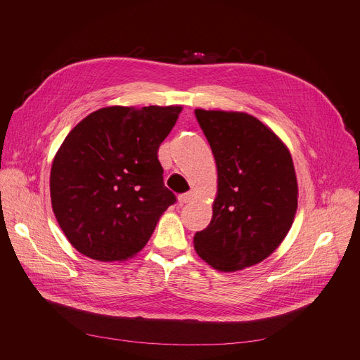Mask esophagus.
Masks as SVG:
<instances>
[{"label":"esophagus","instance_id":"esophagus-1","mask_svg":"<svg viewBox=\"0 0 360 360\" xmlns=\"http://www.w3.org/2000/svg\"><path fill=\"white\" fill-rule=\"evenodd\" d=\"M192 197H193V193H191V192H188V193H181V195H179V202H180V205H183V204H186V202H189V201L192 200Z\"/></svg>","mask_w":360,"mask_h":360}]
</instances>
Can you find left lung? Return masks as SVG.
<instances>
[{
    "label": "left lung",
    "instance_id": "1",
    "mask_svg": "<svg viewBox=\"0 0 360 360\" xmlns=\"http://www.w3.org/2000/svg\"><path fill=\"white\" fill-rule=\"evenodd\" d=\"M217 167V197L209 226L195 233L198 255L234 271L267 258L290 231L297 180L282 141L245 112L195 110Z\"/></svg>",
    "mask_w": 360,
    "mask_h": 360
}]
</instances>
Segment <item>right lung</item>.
I'll return each mask as SVG.
<instances>
[{"label":"right lung","instance_id":"1","mask_svg":"<svg viewBox=\"0 0 360 360\" xmlns=\"http://www.w3.org/2000/svg\"><path fill=\"white\" fill-rule=\"evenodd\" d=\"M180 112V106H110L72 129L52 163L51 201L76 250L123 261L146 246L177 201L163 184L158 150Z\"/></svg>","mask_w":360,"mask_h":360}]
</instances>
